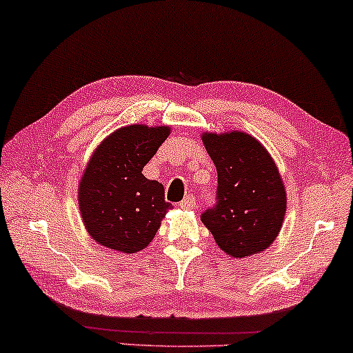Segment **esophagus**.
Returning a JSON list of instances; mask_svg holds the SVG:
<instances>
[{
	"label": "esophagus",
	"mask_w": 353,
	"mask_h": 353,
	"mask_svg": "<svg viewBox=\"0 0 353 353\" xmlns=\"http://www.w3.org/2000/svg\"><path fill=\"white\" fill-rule=\"evenodd\" d=\"M179 207L181 208H184V210H190V208H194L195 207V199L194 197H190V195H187V197L182 200V202L179 203Z\"/></svg>",
	"instance_id": "esophagus-1"
}]
</instances>
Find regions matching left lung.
<instances>
[{"label": "left lung", "mask_w": 353, "mask_h": 353, "mask_svg": "<svg viewBox=\"0 0 353 353\" xmlns=\"http://www.w3.org/2000/svg\"><path fill=\"white\" fill-rule=\"evenodd\" d=\"M205 150L218 172V202L202 223L218 248L244 259L272 246L287 213V189L265 146L246 132H203Z\"/></svg>", "instance_id": "left-lung-1"}]
</instances>
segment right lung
I'll list each match as a JSON object with an SVG mask.
<instances>
[{
  "mask_svg": "<svg viewBox=\"0 0 353 353\" xmlns=\"http://www.w3.org/2000/svg\"><path fill=\"white\" fill-rule=\"evenodd\" d=\"M169 135L168 125H127L92 151L79 179L78 203L84 228L99 246L135 254L158 233L171 203L163 184L141 171Z\"/></svg>",
  "mask_w": 353,
  "mask_h": 353,
  "instance_id": "right-lung-1",
  "label": "right lung"
}]
</instances>
